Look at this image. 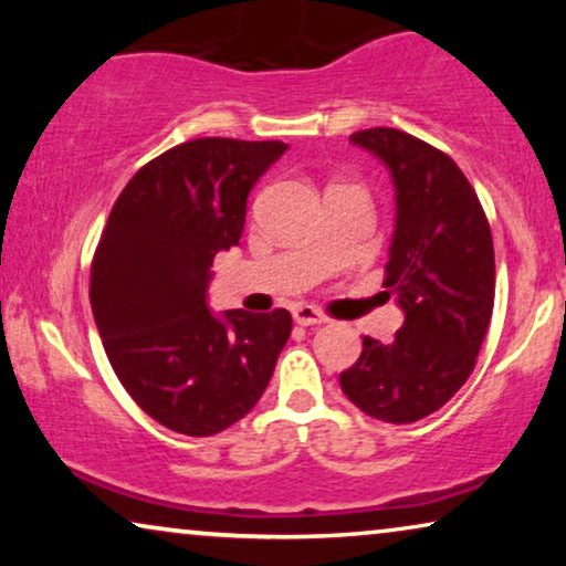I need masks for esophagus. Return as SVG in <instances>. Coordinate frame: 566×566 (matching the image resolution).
<instances>
[{
    "label": "esophagus",
    "mask_w": 566,
    "mask_h": 566,
    "mask_svg": "<svg viewBox=\"0 0 566 566\" xmlns=\"http://www.w3.org/2000/svg\"><path fill=\"white\" fill-rule=\"evenodd\" d=\"M293 319H296V324H301V327H312V324L327 322V316H324L319 308L308 304H296L293 306Z\"/></svg>",
    "instance_id": "34e87169"
}]
</instances>
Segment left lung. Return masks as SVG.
<instances>
[{
  "mask_svg": "<svg viewBox=\"0 0 566 566\" xmlns=\"http://www.w3.org/2000/svg\"><path fill=\"white\" fill-rule=\"evenodd\" d=\"M391 172L397 221L384 289L405 324L391 343L363 337L339 374L360 412L391 424L438 412L467 384L494 308V247L484 208L459 165L397 128L350 136Z\"/></svg>",
  "mask_w": 566,
  "mask_h": 566,
  "instance_id": "8db88e82",
  "label": "left lung"
}]
</instances>
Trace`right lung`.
Returning a JSON list of instances; mask_svg holds the SVG:
<instances>
[{
  "label": "right lung",
  "mask_w": 566,
  "mask_h": 566,
  "mask_svg": "<svg viewBox=\"0 0 566 566\" xmlns=\"http://www.w3.org/2000/svg\"><path fill=\"white\" fill-rule=\"evenodd\" d=\"M283 142L196 138L159 154L115 200L92 258L90 304L107 360L165 428L206 438L258 405L291 314L206 304L213 258L239 244L247 196Z\"/></svg>",
  "instance_id": "1"
}]
</instances>
